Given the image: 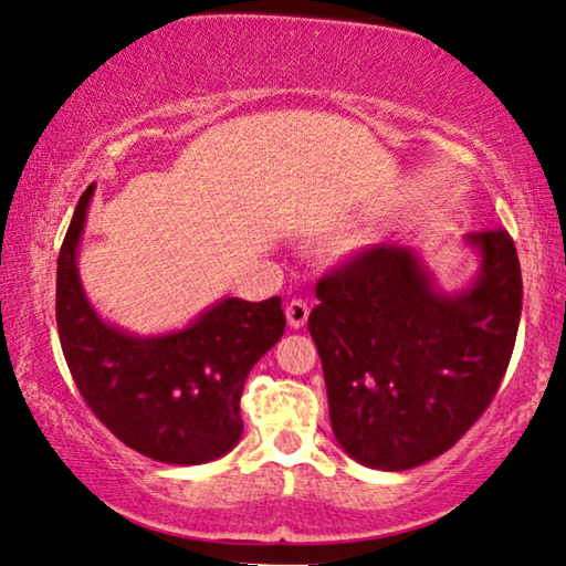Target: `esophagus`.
<instances>
[{
    "label": "esophagus",
    "mask_w": 566,
    "mask_h": 566,
    "mask_svg": "<svg viewBox=\"0 0 566 566\" xmlns=\"http://www.w3.org/2000/svg\"><path fill=\"white\" fill-rule=\"evenodd\" d=\"M285 319H289L293 329L304 327V324L308 322V304H306V301H301V298L289 301V306H285Z\"/></svg>",
    "instance_id": "esophagus-1"
}]
</instances>
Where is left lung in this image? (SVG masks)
<instances>
[{
    "label": "left lung",
    "mask_w": 566,
    "mask_h": 566,
    "mask_svg": "<svg viewBox=\"0 0 566 566\" xmlns=\"http://www.w3.org/2000/svg\"><path fill=\"white\" fill-rule=\"evenodd\" d=\"M479 273L446 293L412 247L378 244L316 283L308 314L329 420L368 469L405 471L446 453L505 376L523 306L521 262L505 229L476 231Z\"/></svg>",
    "instance_id": "1"
}]
</instances>
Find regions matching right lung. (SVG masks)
I'll return each mask as SVG.
<instances>
[{"label": "right lung", "mask_w": 566, "mask_h": 566, "mask_svg": "<svg viewBox=\"0 0 566 566\" xmlns=\"http://www.w3.org/2000/svg\"><path fill=\"white\" fill-rule=\"evenodd\" d=\"M95 185L69 223L56 270V324L74 384L97 420L146 459L196 467L242 438L239 399L254 363L281 339V296L221 298L185 329L130 335L90 304L76 250Z\"/></svg>", "instance_id": "1"}]
</instances>
